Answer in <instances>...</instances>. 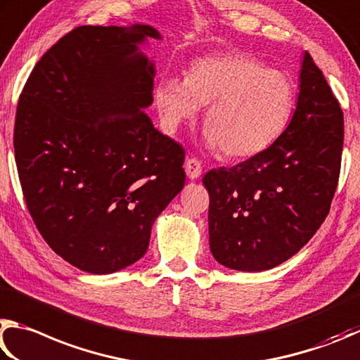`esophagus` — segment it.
<instances>
[{
  "label": "esophagus",
  "mask_w": 360,
  "mask_h": 360,
  "mask_svg": "<svg viewBox=\"0 0 360 360\" xmlns=\"http://www.w3.org/2000/svg\"><path fill=\"white\" fill-rule=\"evenodd\" d=\"M185 172L188 175V179L196 180L202 174V166H200V161L196 160V158H188L185 162Z\"/></svg>",
  "instance_id": "34e87169"
}]
</instances>
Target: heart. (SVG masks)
I'll return each instance as SVG.
<instances>
[{
	"label": "heart",
	"instance_id": "heart-1",
	"mask_svg": "<svg viewBox=\"0 0 360 360\" xmlns=\"http://www.w3.org/2000/svg\"><path fill=\"white\" fill-rule=\"evenodd\" d=\"M153 99L169 132L193 122L207 105V145L221 148L231 160H247L267 150L288 129L297 90L286 72L232 52L193 60L185 80L164 75L156 82Z\"/></svg>",
	"mask_w": 360,
	"mask_h": 360
}]
</instances>
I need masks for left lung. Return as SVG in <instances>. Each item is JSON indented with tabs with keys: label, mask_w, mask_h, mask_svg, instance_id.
<instances>
[{
	"label": "left lung",
	"mask_w": 360,
	"mask_h": 360,
	"mask_svg": "<svg viewBox=\"0 0 360 360\" xmlns=\"http://www.w3.org/2000/svg\"><path fill=\"white\" fill-rule=\"evenodd\" d=\"M297 107L262 153L202 179L210 196V251L224 267L262 272L288 261L324 223L337 190L343 112L305 52Z\"/></svg>",
	"instance_id": "1"
}]
</instances>
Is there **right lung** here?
I'll return each instance as SVG.
<instances>
[{
    "label": "right lung",
    "mask_w": 360,
    "mask_h": 360,
    "mask_svg": "<svg viewBox=\"0 0 360 360\" xmlns=\"http://www.w3.org/2000/svg\"><path fill=\"white\" fill-rule=\"evenodd\" d=\"M150 25L79 27L25 84L14 151L28 212L56 255L112 274L145 255L151 226L185 185V150L143 109L155 66L139 52Z\"/></svg>",
    "instance_id": "right-lung-1"
}]
</instances>
